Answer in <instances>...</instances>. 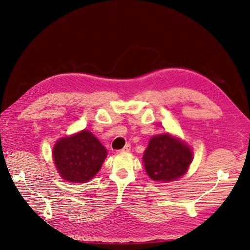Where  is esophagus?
<instances>
[{"label":"esophagus","mask_w":250,"mask_h":250,"mask_svg":"<svg viewBox=\"0 0 250 250\" xmlns=\"http://www.w3.org/2000/svg\"><path fill=\"white\" fill-rule=\"evenodd\" d=\"M130 150H131V145L130 144H126L123 149L118 150V152H128Z\"/></svg>","instance_id":"1"}]
</instances>
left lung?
Listing matches in <instances>:
<instances>
[{"mask_svg": "<svg viewBox=\"0 0 250 250\" xmlns=\"http://www.w3.org/2000/svg\"><path fill=\"white\" fill-rule=\"evenodd\" d=\"M192 160L188 147L169 134L152 137L143 162L148 176L156 181H173L187 173Z\"/></svg>", "mask_w": 250, "mask_h": 250, "instance_id": "obj_1", "label": "left lung"}]
</instances>
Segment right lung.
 <instances>
[{
  "label": "right lung",
  "instance_id": "add662e5",
  "mask_svg": "<svg viewBox=\"0 0 250 250\" xmlns=\"http://www.w3.org/2000/svg\"><path fill=\"white\" fill-rule=\"evenodd\" d=\"M107 150L88 131L62 138L53 148V160L61 176L70 182L90 180L101 169Z\"/></svg>",
  "mask_w": 250,
  "mask_h": 250
}]
</instances>
